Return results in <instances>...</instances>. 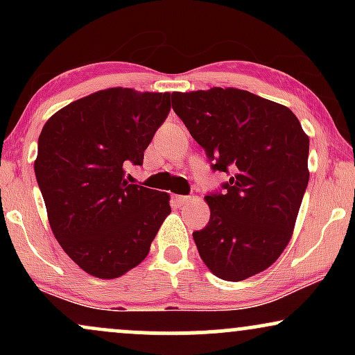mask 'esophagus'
Returning a JSON list of instances; mask_svg holds the SVG:
<instances>
[{
	"instance_id": "34e87169",
	"label": "esophagus",
	"mask_w": 355,
	"mask_h": 355,
	"mask_svg": "<svg viewBox=\"0 0 355 355\" xmlns=\"http://www.w3.org/2000/svg\"><path fill=\"white\" fill-rule=\"evenodd\" d=\"M173 203L177 207H183V205H187V203H190L191 202V197H183V195H173Z\"/></svg>"
}]
</instances>
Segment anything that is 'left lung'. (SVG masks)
Segmentation results:
<instances>
[{
	"label": "left lung",
	"mask_w": 355,
	"mask_h": 355,
	"mask_svg": "<svg viewBox=\"0 0 355 355\" xmlns=\"http://www.w3.org/2000/svg\"><path fill=\"white\" fill-rule=\"evenodd\" d=\"M172 107L220 172L225 191L207 195L210 220L193 232L218 279L263 272L291 242L309 183V137L284 105L239 88L173 92Z\"/></svg>",
	"instance_id": "8db88e82"
}]
</instances>
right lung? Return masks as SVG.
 I'll use <instances>...</instances> for the list:
<instances>
[{
  "mask_svg": "<svg viewBox=\"0 0 355 355\" xmlns=\"http://www.w3.org/2000/svg\"><path fill=\"white\" fill-rule=\"evenodd\" d=\"M170 93L107 88L71 101L38 138L35 173L53 235L87 274L116 279L148 255L170 211L166 191L130 185L125 166L168 116Z\"/></svg>",
  "mask_w": 355,
  "mask_h": 355,
  "instance_id": "add662e5",
  "label": "right lung"
}]
</instances>
